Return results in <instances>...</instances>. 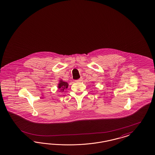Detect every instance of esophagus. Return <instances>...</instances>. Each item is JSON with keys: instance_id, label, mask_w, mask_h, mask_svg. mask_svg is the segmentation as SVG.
<instances>
[{"instance_id": "esophagus-1", "label": "esophagus", "mask_w": 155, "mask_h": 155, "mask_svg": "<svg viewBox=\"0 0 155 155\" xmlns=\"http://www.w3.org/2000/svg\"><path fill=\"white\" fill-rule=\"evenodd\" d=\"M83 80V78H82V77H81L80 79H78V80H77L75 81V82H81V81H82Z\"/></svg>"}]
</instances>
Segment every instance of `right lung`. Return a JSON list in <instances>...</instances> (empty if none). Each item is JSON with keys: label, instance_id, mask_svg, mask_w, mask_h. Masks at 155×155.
<instances>
[{"label": "right lung", "instance_id": "right-lung-1", "mask_svg": "<svg viewBox=\"0 0 155 155\" xmlns=\"http://www.w3.org/2000/svg\"><path fill=\"white\" fill-rule=\"evenodd\" d=\"M58 87L59 89H61L60 91H64V89H66L68 87V84L66 82H64L62 81H60V82L58 84Z\"/></svg>", "mask_w": 155, "mask_h": 155}]
</instances>
